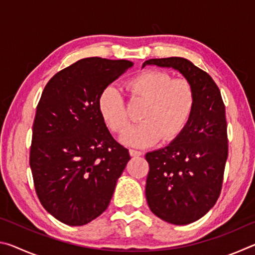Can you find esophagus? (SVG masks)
<instances>
[{"label":"esophagus","mask_w":255,"mask_h":255,"mask_svg":"<svg viewBox=\"0 0 255 255\" xmlns=\"http://www.w3.org/2000/svg\"><path fill=\"white\" fill-rule=\"evenodd\" d=\"M129 153H130L131 156H140V155L143 154V153L140 152V150L135 149V148H130V149H129Z\"/></svg>","instance_id":"esophagus-1"}]
</instances>
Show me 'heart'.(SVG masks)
<instances>
[{
  "mask_svg": "<svg viewBox=\"0 0 255 255\" xmlns=\"http://www.w3.org/2000/svg\"><path fill=\"white\" fill-rule=\"evenodd\" d=\"M131 100H144L139 119L122 137L125 144L148 146L163 138L173 140L187 126L196 106V92L187 79H173L170 73L147 70L127 81ZM99 111L103 122L116 133L127 129L130 117L126 101L117 89L108 86L99 98Z\"/></svg>",
  "mask_w": 255,
  "mask_h": 255,
  "instance_id": "b5f03b06",
  "label": "heart"
}]
</instances>
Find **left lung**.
Segmentation results:
<instances>
[{
    "instance_id": "obj_1",
    "label": "left lung",
    "mask_w": 255,
    "mask_h": 255,
    "mask_svg": "<svg viewBox=\"0 0 255 255\" xmlns=\"http://www.w3.org/2000/svg\"><path fill=\"white\" fill-rule=\"evenodd\" d=\"M146 65L178 70L196 92L195 110L183 131L145 156L149 209L167 223L187 225L208 213L221 195L228 156L225 105L211 76L188 59L153 58Z\"/></svg>"
}]
</instances>
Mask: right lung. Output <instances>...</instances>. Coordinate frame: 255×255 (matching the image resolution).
Masks as SVG:
<instances>
[{"label":"right lung","instance_id":"1","mask_svg":"<svg viewBox=\"0 0 255 255\" xmlns=\"http://www.w3.org/2000/svg\"><path fill=\"white\" fill-rule=\"evenodd\" d=\"M132 65L126 59H80L56 73L42 91L29 163L42 207L66 225H85L108 208L130 159L108 130L99 98Z\"/></svg>","mask_w":255,"mask_h":255}]
</instances>
